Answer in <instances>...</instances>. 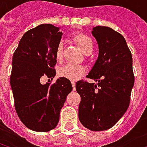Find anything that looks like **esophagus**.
Segmentation results:
<instances>
[{
  "instance_id": "34e87169",
  "label": "esophagus",
  "mask_w": 147,
  "mask_h": 147,
  "mask_svg": "<svg viewBox=\"0 0 147 147\" xmlns=\"http://www.w3.org/2000/svg\"><path fill=\"white\" fill-rule=\"evenodd\" d=\"M71 84H72L73 90H75V89H76V82H71Z\"/></svg>"
}]
</instances>
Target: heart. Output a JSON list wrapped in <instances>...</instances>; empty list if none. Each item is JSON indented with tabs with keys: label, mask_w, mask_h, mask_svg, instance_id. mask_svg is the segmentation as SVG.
I'll use <instances>...</instances> for the list:
<instances>
[{
	"label": "heart",
	"mask_w": 147,
	"mask_h": 147,
	"mask_svg": "<svg viewBox=\"0 0 147 147\" xmlns=\"http://www.w3.org/2000/svg\"><path fill=\"white\" fill-rule=\"evenodd\" d=\"M72 40L76 43V45L81 48V50L85 53H90L94 49V42L90 36L84 33H76L71 36ZM63 48L64 44L62 42H59L55 49V57L58 61H60L63 57ZM85 69L82 65H72V64H66L61 66L59 69V75L68 78L70 80H76L79 78L81 75L84 73Z\"/></svg>",
	"instance_id": "obj_1"
}]
</instances>
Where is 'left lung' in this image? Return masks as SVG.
Segmentation results:
<instances>
[{"mask_svg": "<svg viewBox=\"0 0 147 147\" xmlns=\"http://www.w3.org/2000/svg\"><path fill=\"white\" fill-rule=\"evenodd\" d=\"M92 35L99 56L87 77L96 83H76L81 96L78 117L85 128L103 131L113 127L129 108L134 83L132 54L124 37L110 27L96 26Z\"/></svg>", "mask_w": 147, "mask_h": 147, "instance_id": "left-lung-1", "label": "left lung"}]
</instances>
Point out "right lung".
<instances>
[{
	"label": "right lung",
	"mask_w": 147,
	"mask_h": 147,
	"mask_svg": "<svg viewBox=\"0 0 147 147\" xmlns=\"http://www.w3.org/2000/svg\"><path fill=\"white\" fill-rule=\"evenodd\" d=\"M63 33L59 27L44 24L22 36L13 56L10 84L16 112L30 129L47 132L59 120L67 95L72 91L70 80L59 77L53 84H42V76L53 79L57 63L55 49Z\"/></svg>",
	"instance_id": "right-lung-1"
}]
</instances>
